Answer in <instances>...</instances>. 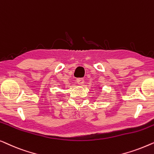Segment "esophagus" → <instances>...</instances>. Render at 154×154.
Masks as SVG:
<instances>
[{"instance_id":"34e87169","label":"esophagus","mask_w":154,"mask_h":154,"mask_svg":"<svg viewBox=\"0 0 154 154\" xmlns=\"http://www.w3.org/2000/svg\"><path fill=\"white\" fill-rule=\"evenodd\" d=\"M76 81H77V83L78 84H82L84 82V79H83V78H77Z\"/></svg>"}]
</instances>
